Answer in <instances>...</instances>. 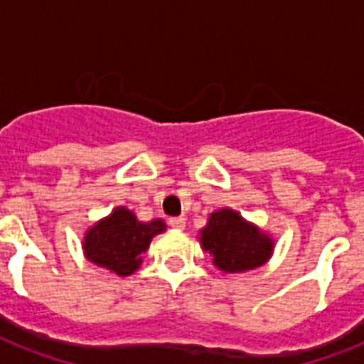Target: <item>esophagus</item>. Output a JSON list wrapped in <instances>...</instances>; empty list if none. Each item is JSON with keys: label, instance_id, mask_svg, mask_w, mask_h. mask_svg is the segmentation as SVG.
<instances>
[{"label": "esophagus", "instance_id": "esophagus-1", "mask_svg": "<svg viewBox=\"0 0 364 364\" xmlns=\"http://www.w3.org/2000/svg\"><path fill=\"white\" fill-rule=\"evenodd\" d=\"M168 225H170L171 228H177V230H183V228H185V225H187V223H185V219H183V217H171L170 221H168Z\"/></svg>", "mask_w": 364, "mask_h": 364}]
</instances>
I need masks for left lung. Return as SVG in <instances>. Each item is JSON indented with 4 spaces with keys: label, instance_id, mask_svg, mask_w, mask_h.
Returning <instances> with one entry per match:
<instances>
[{
    "label": "left lung",
    "instance_id": "left-lung-1",
    "mask_svg": "<svg viewBox=\"0 0 364 364\" xmlns=\"http://www.w3.org/2000/svg\"><path fill=\"white\" fill-rule=\"evenodd\" d=\"M198 242L210 253L211 262L227 274L257 270L270 260L276 247L270 234L232 208L210 213L208 225L198 232Z\"/></svg>",
    "mask_w": 364,
    "mask_h": 364
}]
</instances>
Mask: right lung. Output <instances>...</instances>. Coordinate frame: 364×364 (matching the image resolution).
I'll return each mask as SVG.
<instances>
[{"label":"right lung","instance_id":"right-lung-1","mask_svg":"<svg viewBox=\"0 0 364 364\" xmlns=\"http://www.w3.org/2000/svg\"><path fill=\"white\" fill-rule=\"evenodd\" d=\"M164 230L166 223L162 219L143 223L134 211L119 205L85 232L82 253L92 264L111 274L132 276L141 266L143 253L151 245V240Z\"/></svg>","mask_w":364,"mask_h":364}]
</instances>
